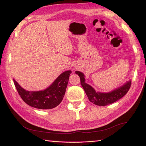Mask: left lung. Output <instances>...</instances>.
<instances>
[{"label": "left lung", "instance_id": "obj_1", "mask_svg": "<svg viewBox=\"0 0 146 146\" xmlns=\"http://www.w3.org/2000/svg\"><path fill=\"white\" fill-rule=\"evenodd\" d=\"M75 73L80 76L81 85L84 89L89 100L93 104L99 106H105L119 100L128 92L131 86V81L130 80L123 86L114 90L112 92L108 93L96 92L94 88L85 83V76L83 73L78 71H76Z\"/></svg>", "mask_w": 146, "mask_h": 146}]
</instances>
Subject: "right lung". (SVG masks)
Here are the masks:
<instances>
[{
    "instance_id": "1",
    "label": "right lung",
    "mask_w": 146,
    "mask_h": 146,
    "mask_svg": "<svg viewBox=\"0 0 146 146\" xmlns=\"http://www.w3.org/2000/svg\"><path fill=\"white\" fill-rule=\"evenodd\" d=\"M71 71H64L56 79L52 84L44 90L26 91L14 80L15 88L24 102L39 109H51L60 104L64 96Z\"/></svg>"
}]
</instances>
